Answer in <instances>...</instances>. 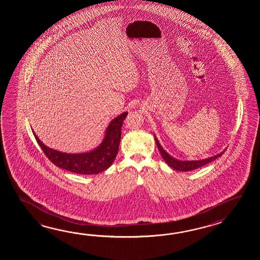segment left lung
<instances>
[{
  "instance_id": "left-lung-1",
  "label": "left lung",
  "mask_w": 260,
  "mask_h": 260,
  "mask_svg": "<svg viewBox=\"0 0 260 260\" xmlns=\"http://www.w3.org/2000/svg\"><path fill=\"white\" fill-rule=\"evenodd\" d=\"M155 141H156L158 149L160 150V155L162 156L164 160H166V164L170 166V167H172L173 169L177 170V171H191V170H194V169H197V168H199L201 166H205V165L209 164L211 161L216 160L218 157L222 156L223 153H224V151H225V150H224L223 152H221L219 154L215 155V156L210 157V158H207V159H205V160H178L171 157L167 152H166V150H164V149L161 148V146H160V143L158 142V140H157V138H155Z\"/></svg>"
}]
</instances>
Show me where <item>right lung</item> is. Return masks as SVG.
Here are the masks:
<instances>
[{
	"label": "right lung",
	"mask_w": 260,
	"mask_h": 260,
	"mask_svg": "<svg viewBox=\"0 0 260 260\" xmlns=\"http://www.w3.org/2000/svg\"><path fill=\"white\" fill-rule=\"evenodd\" d=\"M127 114V112H124L112 120L107 128L103 142L98 149L86 153L71 154L50 149L43 144L34 132V135L44 154L55 166L76 174L96 175L105 171L115 160L121 140L122 123Z\"/></svg>",
	"instance_id": "right-lung-1"
}]
</instances>
